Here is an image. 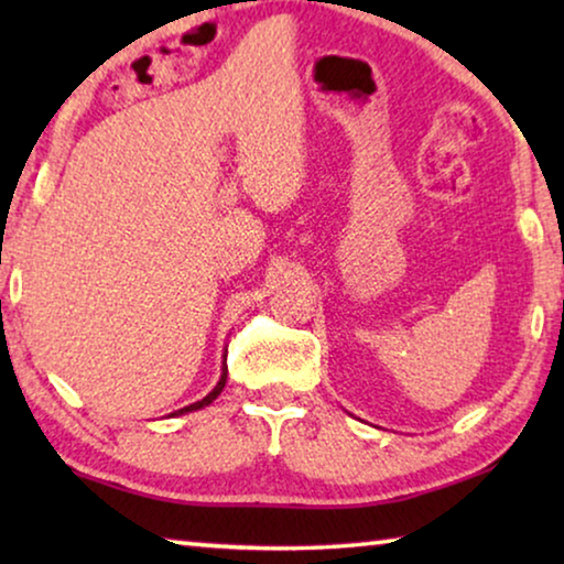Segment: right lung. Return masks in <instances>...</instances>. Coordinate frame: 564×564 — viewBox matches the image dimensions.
<instances>
[{
	"instance_id": "add662e5",
	"label": "right lung",
	"mask_w": 564,
	"mask_h": 564,
	"mask_svg": "<svg viewBox=\"0 0 564 564\" xmlns=\"http://www.w3.org/2000/svg\"><path fill=\"white\" fill-rule=\"evenodd\" d=\"M226 377H228V367H223V375H220V382L215 384V390L210 392V395H205L203 400H197V403H192V405H187V408H182V411H176V413H189V411H197V408H205V405H210L215 398L220 395L223 392V388H226Z\"/></svg>"
}]
</instances>
